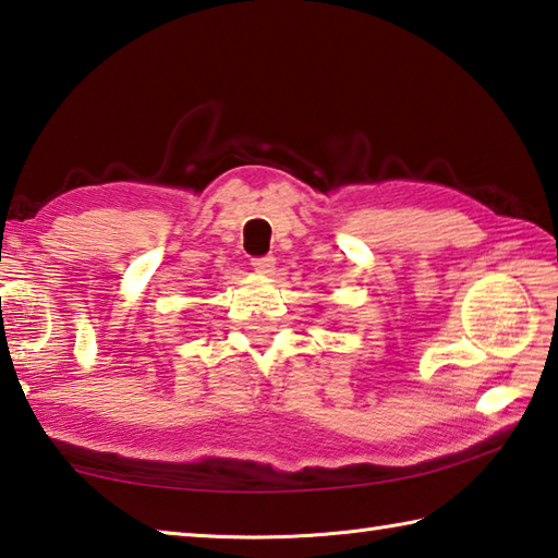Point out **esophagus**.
Returning a JSON list of instances; mask_svg holds the SVG:
<instances>
[{
	"label": "esophagus",
	"mask_w": 558,
	"mask_h": 558,
	"mask_svg": "<svg viewBox=\"0 0 558 558\" xmlns=\"http://www.w3.org/2000/svg\"><path fill=\"white\" fill-rule=\"evenodd\" d=\"M253 268H256L258 272H263V276H268V272L276 270V258L272 256H263V258H253L251 263Z\"/></svg>",
	"instance_id": "esophagus-1"
}]
</instances>
